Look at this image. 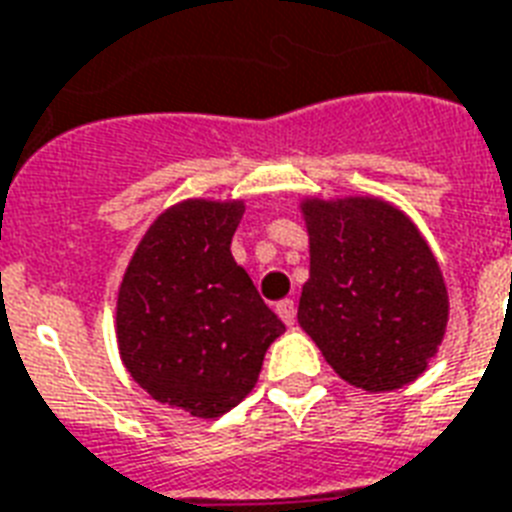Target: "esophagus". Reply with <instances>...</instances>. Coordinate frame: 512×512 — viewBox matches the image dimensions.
<instances>
[{"mask_svg":"<svg viewBox=\"0 0 512 512\" xmlns=\"http://www.w3.org/2000/svg\"><path fill=\"white\" fill-rule=\"evenodd\" d=\"M276 314H279V319H282L287 327L295 325V319H298V306H295V300H279V303H276Z\"/></svg>","mask_w":512,"mask_h":512,"instance_id":"34e87169","label":"esophagus"}]
</instances>
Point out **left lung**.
I'll return each mask as SVG.
<instances>
[{
  "label": "left lung",
  "instance_id": "left-lung-1",
  "mask_svg": "<svg viewBox=\"0 0 512 512\" xmlns=\"http://www.w3.org/2000/svg\"><path fill=\"white\" fill-rule=\"evenodd\" d=\"M308 282L300 327L365 392L411 384L438 354L448 292L432 249L397 206L370 195L306 198Z\"/></svg>",
  "mask_w": 512,
  "mask_h": 512
}]
</instances>
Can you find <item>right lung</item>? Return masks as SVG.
Returning <instances> with one entry per match:
<instances>
[{
    "label": "right lung",
    "mask_w": 512,
    "mask_h": 512,
    "mask_svg": "<svg viewBox=\"0 0 512 512\" xmlns=\"http://www.w3.org/2000/svg\"><path fill=\"white\" fill-rule=\"evenodd\" d=\"M244 201L187 198L139 241L117 290V349L144 392L217 419L255 389L284 322L230 255Z\"/></svg>",
    "instance_id": "right-lung-1"
}]
</instances>
